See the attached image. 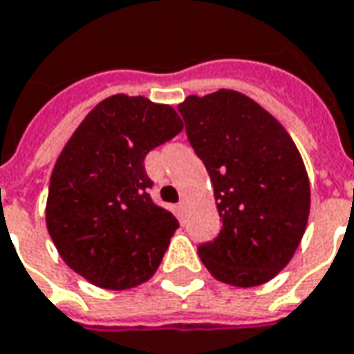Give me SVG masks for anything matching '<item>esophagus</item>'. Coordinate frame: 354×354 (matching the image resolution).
Here are the masks:
<instances>
[{
	"label": "esophagus",
	"mask_w": 354,
	"mask_h": 354,
	"mask_svg": "<svg viewBox=\"0 0 354 354\" xmlns=\"http://www.w3.org/2000/svg\"><path fill=\"white\" fill-rule=\"evenodd\" d=\"M177 212H179V216H185V214H187V201H181L177 204Z\"/></svg>",
	"instance_id": "1"
}]
</instances>
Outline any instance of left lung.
<instances>
[{"mask_svg":"<svg viewBox=\"0 0 354 354\" xmlns=\"http://www.w3.org/2000/svg\"><path fill=\"white\" fill-rule=\"evenodd\" d=\"M179 111L221 219L198 256L221 283H268L291 262L308 223L310 183L299 148L270 111L237 90L189 96Z\"/></svg>","mask_w":354,"mask_h":354,"instance_id":"left-lung-1","label":"left lung"}]
</instances>
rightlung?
<instances>
[{
  "label": "right lung",
  "mask_w": 354,
  "mask_h": 354,
  "mask_svg": "<svg viewBox=\"0 0 354 354\" xmlns=\"http://www.w3.org/2000/svg\"><path fill=\"white\" fill-rule=\"evenodd\" d=\"M183 131L167 104L102 100L63 146L50 177L46 225L73 272L109 291L148 281L179 223L156 206L145 158Z\"/></svg>",
  "instance_id": "add662e5"
}]
</instances>
